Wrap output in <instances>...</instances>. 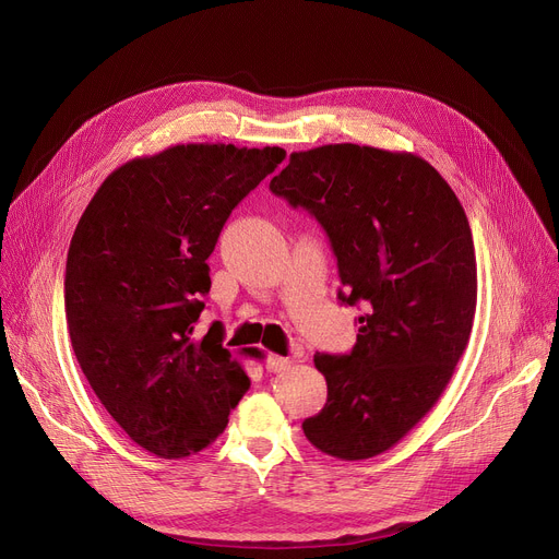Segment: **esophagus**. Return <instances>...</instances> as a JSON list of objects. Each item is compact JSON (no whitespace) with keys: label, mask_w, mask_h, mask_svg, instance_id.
<instances>
[{"label":"esophagus","mask_w":559,"mask_h":559,"mask_svg":"<svg viewBox=\"0 0 559 559\" xmlns=\"http://www.w3.org/2000/svg\"><path fill=\"white\" fill-rule=\"evenodd\" d=\"M292 365L289 358H283V356H267V362H264V369H267L270 373H278L283 369H287Z\"/></svg>","instance_id":"34e87169"}]
</instances>
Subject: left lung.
Segmentation results:
<instances>
[{"label":"left lung","mask_w":559,"mask_h":559,"mask_svg":"<svg viewBox=\"0 0 559 559\" xmlns=\"http://www.w3.org/2000/svg\"><path fill=\"white\" fill-rule=\"evenodd\" d=\"M270 190L326 230L346 306H365L350 354H317L326 405L308 442L340 460L392 449L447 390L472 335L478 274L451 186L415 154L360 144L295 152Z\"/></svg>","instance_id":"obj_1"}]
</instances>
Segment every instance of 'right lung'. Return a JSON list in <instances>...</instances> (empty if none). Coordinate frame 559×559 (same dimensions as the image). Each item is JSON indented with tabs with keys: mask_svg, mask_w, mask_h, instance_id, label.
Returning a JSON list of instances; mask_svg holds the SVG:
<instances>
[{
	"mask_svg": "<svg viewBox=\"0 0 559 559\" xmlns=\"http://www.w3.org/2000/svg\"><path fill=\"white\" fill-rule=\"evenodd\" d=\"M283 158L281 146L176 144L117 167L76 224L66 264L74 356L108 415L158 457L215 442L251 385L219 321L197 333L205 260Z\"/></svg>",
	"mask_w": 559,
	"mask_h": 559,
	"instance_id": "right-lung-1",
	"label": "right lung"
}]
</instances>
